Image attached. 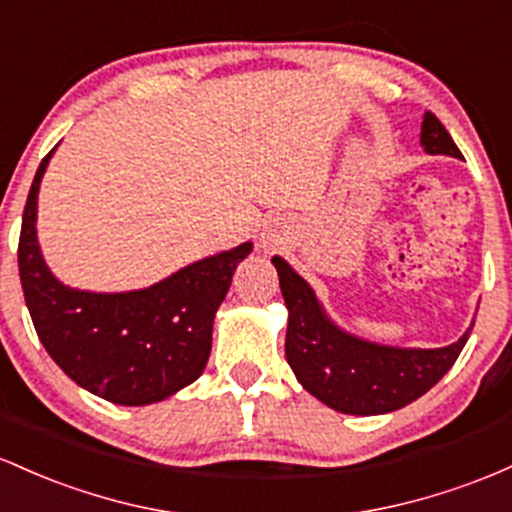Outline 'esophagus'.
I'll use <instances>...</instances> for the list:
<instances>
[{"label": "esophagus", "instance_id": "obj_1", "mask_svg": "<svg viewBox=\"0 0 512 512\" xmlns=\"http://www.w3.org/2000/svg\"><path fill=\"white\" fill-rule=\"evenodd\" d=\"M285 241H287V237H285L283 229L271 225V227L263 229V232H261V241H258V244H261V249L266 251V254H271V251L280 249V246H283Z\"/></svg>", "mask_w": 512, "mask_h": 512}]
</instances>
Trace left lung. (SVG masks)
<instances>
[{"label": "left lung", "instance_id": "1", "mask_svg": "<svg viewBox=\"0 0 512 512\" xmlns=\"http://www.w3.org/2000/svg\"><path fill=\"white\" fill-rule=\"evenodd\" d=\"M421 145L428 154L462 159L455 140L433 113L421 123ZM287 307L285 358L309 394L333 411L377 416L411 404L455 365L472 326L445 348H394L363 341L338 329L326 317L314 290L285 258L273 256Z\"/></svg>", "mask_w": 512, "mask_h": 512}]
</instances>
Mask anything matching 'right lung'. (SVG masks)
<instances>
[{
    "instance_id": "1",
    "label": "right lung",
    "mask_w": 512,
    "mask_h": 512,
    "mask_svg": "<svg viewBox=\"0 0 512 512\" xmlns=\"http://www.w3.org/2000/svg\"><path fill=\"white\" fill-rule=\"evenodd\" d=\"M36 171L19 237V275L33 326L50 358L86 392L120 406H145L203 375L212 321L251 241L181 268L132 292H86L62 285L45 266L36 237Z\"/></svg>"
}]
</instances>
